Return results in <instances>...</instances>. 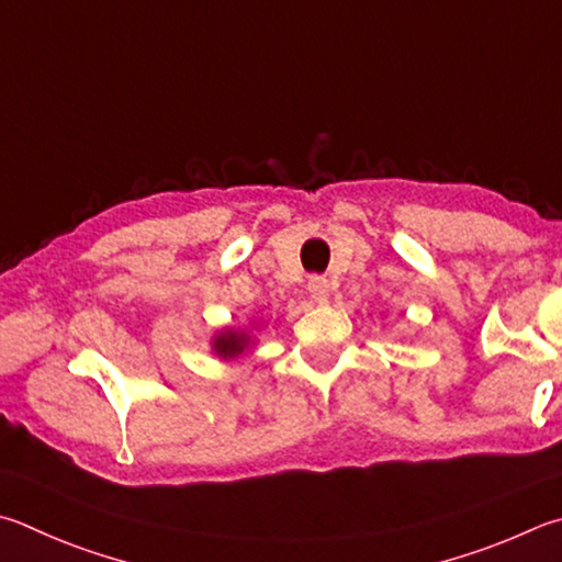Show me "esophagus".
I'll list each match as a JSON object with an SVG mask.
<instances>
[{
    "label": "esophagus",
    "instance_id": "34e87169",
    "mask_svg": "<svg viewBox=\"0 0 562 562\" xmlns=\"http://www.w3.org/2000/svg\"><path fill=\"white\" fill-rule=\"evenodd\" d=\"M307 290H310L312 302H316V304H322V302L329 300V282H326V278H319V274H314V278H310Z\"/></svg>",
    "mask_w": 562,
    "mask_h": 562
}]
</instances>
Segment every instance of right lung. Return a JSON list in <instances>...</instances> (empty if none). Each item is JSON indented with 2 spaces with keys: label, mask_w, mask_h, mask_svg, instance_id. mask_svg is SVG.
I'll return each instance as SVG.
<instances>
[{
  "label": "right lung",
  "mask_w": 562,
  "mask_h": 562,
  "mask_svg": "<svg viewBox=\"0 0 562 562\" xmlns=\"http://www.w3.org/2000/svg\"><path fill=\"white\" fill-rule=\"evenodd\" d=\"M252 326H226L211 336V351L218 356L221 361H236L238 356H243L246 351H250L255 346V334ZM258 329V326H255Z\"/></svg>",
  "instance_id": "add662e5"
}]
</instances>
